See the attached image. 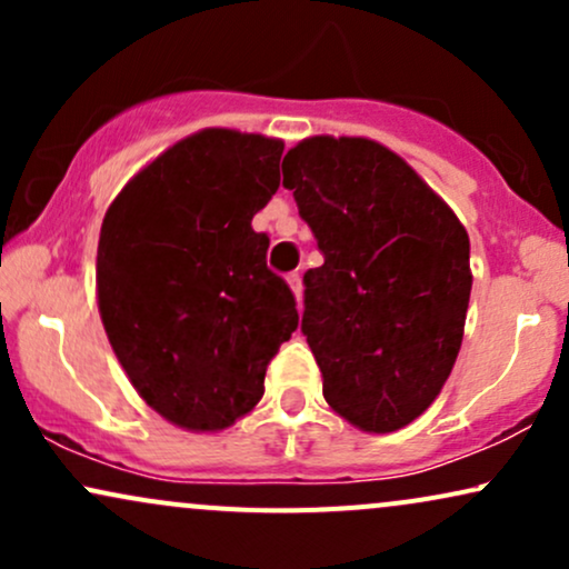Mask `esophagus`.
Here are the masks:
<instances>
[{
  "instance_id": "esophagus-1",
  "label": "esophagus",
  "mask_w": 569,
  "mask_h": 569,
  "mask_svg": "<svg viewBox=\"0 0 569 569\" xmlns=\"http://www.w3.org/2000/svg\"><path fill=\"white\" fill-rule=\"evenodd\" d=\"M286 280H289L291 291L297 293V299L302 297V276H299V272H289V278H286Z\"/></svg>"
}]
</instances>
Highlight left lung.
I'll return each instance as SVG.
<instances>
[{"instance_id": "obj_1", "label": "left lung", "mask_w": 569, "mask_h": 569, "mask_svg": "<svg viewBox=\"0 0 569 569\" xmlns=\"http://www.w3.org/2000/svg\"><path fill=\"white\" fill-rule=\"evenodd\" d=\"M283 187L323 264L305 272L302 335L345 420L390 433L441 393L462 345L471 240L452 208L369 139L289 149Z\"/></svg>"}]
</instances>
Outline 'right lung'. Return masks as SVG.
Listing matches in <instances>:
<instances>
[{"mask_svg":"<svg viewBox=\"0 0 569 569\" xmlns=\"http://www.w3.org/2000/svg\"><path fill=\"white\" fill-rule=\"evenodd\" d=\"M283 141L202 130L149 162L109 206L98 310L143 401L189 430H221L264 393L297 331V299L253 232L280 187Z\"/></svg>","mask_w":569,"mask_h":569,"instance_id":"obj_1","label":"right lung"}]
</instances>
